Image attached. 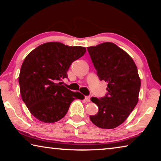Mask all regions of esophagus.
<instances>
[{
  "label": "esophagus",
  "instance_id": "esophagus-1",
  "mask_svg": "<svg viewBox=\"0 0 161 161\" xmlns=\"http://www.w3.org/2000/svg\"><path fill=\"white\" fill-rule=\"evenodd\" d=\"M85 100L86 101V102H90V97L86 96V97H85Z\"/></svg>",
  "mask_w": 161,
  "mask_h": 161
}]
</instances>
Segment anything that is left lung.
<instances>
[{
    "label": "left lung",
    "mask_w": 161,
    "mask_h": 161,
    "mask_svg": "<svg viewBox=\"0 0 161 161\" xmlns=\"http://www.w3.org/2000/svg\"><path fill=\"white\" fill-rule=\"evenodd\" d=\"M99 80L107 82V93L92 97L99 111L90 116L101 129H114L125 121L137 104L141 88L138 69L133 59L112 42L87 47Z\"/></svg>",
    "instance_id": "8db88e82"
}]
</instances>
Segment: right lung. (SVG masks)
<instances>
[{
	"label": "right lung",
	"instance_id": "add662e5",
	"mask_svg": "<svg viewBox=\"0 0 161 161\" xmlns=\"http://www.w3.org/2000/svg\"><path fill=\"white\" fill-rule=\"evenodd\" d=\"M86 53L84 47H70L51 42L38 46L28 54L21 66L18 81L22 99L37 119L54 123L66 115L75 99H83L59 81L68 78L71 64Z\"/></svg>",
	"mask_w": 161,
	"mask_h": 161
}]
</instances>
